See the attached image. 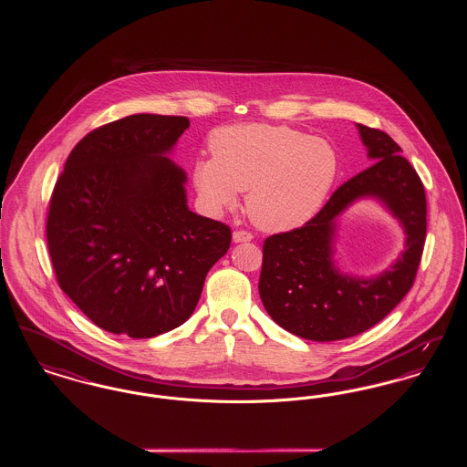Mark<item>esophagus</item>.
I'll return each mask as SVG.
<instances>
[{"label":"esophagus","instance_id":"1","mask_svg":"<svg viewBox=\"0 0 467 467\" xmlns=\"http://www.w3.org/2000/svg\"><path fill=\"white\" fill-rule=\"evenodd\" d=\"M254 236H252V233H248V231H244V229H238V231H234L233 233V242L234 244H244V242H250Z\"/></svg>","mask_w":467,"mask_h":467}]
</instances>
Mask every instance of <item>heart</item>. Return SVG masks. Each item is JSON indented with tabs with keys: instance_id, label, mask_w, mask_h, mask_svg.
<instances>
[{
	"instance_id": "obj_1",
	"label": "heart",
	"mask_w": 467,
	"mask_h": 467,
	"mask_svg": "<svg viewBox=\"0 0 467 467\" xmlns=\"http://www.w3.org/2000/svg\"><path fill=\"white\" fill-rule=\"evenodd\" d=\"M213 157L194 166V183L213 212L233 208L246 192V210L266 231H289L322 208L337 177L333 145L290 126H227L212 136Z\"/></svg>"
}]
</instances>
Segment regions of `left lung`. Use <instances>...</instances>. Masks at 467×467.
<instances>
[{
  "label": "left lung",
  "mask_w": 467,
  "mask_h": 467,
  "mask_svg": "<svg viewBox=\"0 0 467 467\" xmlns=\"http://www.w3.org/2000/svg\"><path fill=\"white\" fill-rule=\"evenodd\" d=\"M373 164L334 191L301 227L265 240L259 294L269 317L311 341L352 337L377 326L413 287L427 231L420 177L383 131L358 124ZM373 195L400 219L407 246L397 265L373 281L341 275L332 265L333 219L357 197Z\"/></svg>",
  "instance_id": "left-lung-1"
}]
</instances>
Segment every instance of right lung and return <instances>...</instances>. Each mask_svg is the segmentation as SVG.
Wrapping results in <instances>:
<instances>
[{
	"label": "right lung",
	"mask_w": 467,
	"mask_h": 467,
	"mask_svg": "<svg viewBox=\"0 0 467 467\" xmlns=\"http://www.w3.org/2000/svg\"><path fill=\"white\" fill-rule=\"evenodd\" d=\"M187 117L136 113L69 152L47 213L59 287L98 327L154 337L196 308L231 227L187 208L185 173L164 154Z\"/></svg>",
	"instance_id": "obj_1"
}]
</instances>
